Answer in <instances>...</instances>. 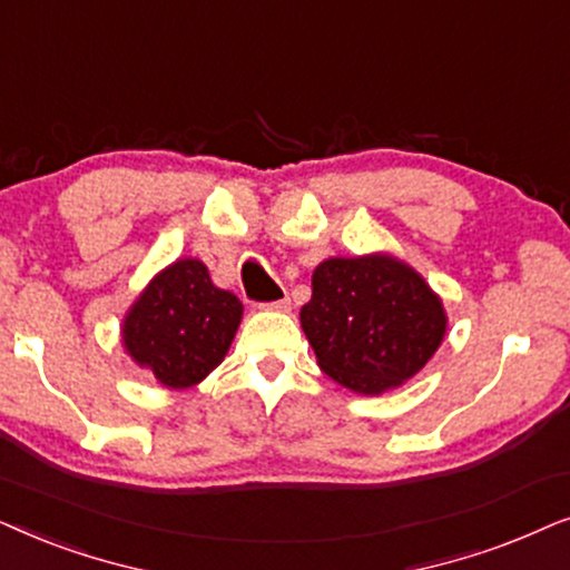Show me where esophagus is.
Wrapping results in <instances>:
<instances>
[{"instance_id": "1", "label": "esophagus", "mask_w": 570, "mask_h": 570, "mask_svg": "<svg viewBox=\"0 0 570 570\" xmlns=\"http://www.w3.org/2000/svg\"><path fill=\"white\" fill-rule=\"evenodd\" d=\"M265 307L276 309V313H289V309H292V299L284 297V299H278V302H271V305H265Z\"/></svg>"}]
</instances>
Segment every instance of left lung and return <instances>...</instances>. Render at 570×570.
Returning <instances> with one entry per match:
<instances>
[{
    "mask_svg": "<svg viewBox=\"0 0 570 570\" xmlns=\"http://www.w3.org/2000/svg\"><path fill=\"white\" fill-rule=\"evenodd\" d=\"M299 323L325 375L360 396H381L432 360L449 315L422 273L373 253L317 265Z\"/></svg>",
    "mask_w": 570,
    "mask_h": 570,
    "instance_id": "1",
    "label": "left lung"
}]
</instances>
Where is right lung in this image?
Segmentation results:
<instances>
[{
    "mask_svg": "<svg viewBox=\"0 0 570 570\" xmlns=\"http://www.w3.org/2000/svg\"><path fill=\"white\" fill-rule=\"evenodd\" d=\"M242 302L218 289L206 263L179 257L158 271L121 321V346L164 389H193L229 352Z\"/></svg>",
    "mask_w": 570,
    "mask_h": 570,
    "instance_id": "1",
    "label": "right lung"
}]
</instances>
